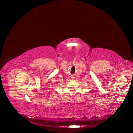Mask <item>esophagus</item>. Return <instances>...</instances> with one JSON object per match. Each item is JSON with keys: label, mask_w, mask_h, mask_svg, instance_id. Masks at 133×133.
<instances>
[{"label": "esophagus", "mask_w": 133, "mask_h": 133, "mask_svg": "<svg viewBox=\"0 0 133 133\" xmlns=\"http://www.w3.org/2000/svg\"><path fill=\"white\" fill-rule=\"evenodd\" d=\"M75 78V75H72V76H71V78L74 79Z\"/></svg>", "instance_id": "1"}]
</instances>
